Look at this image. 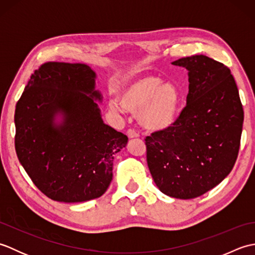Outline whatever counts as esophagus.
I'll return each mask as SVG.
<instances>
[{
    "label": "esophagus",
    "instance_id": "obj_1",
    "mask_svg": "<svg viewBox=\"0 0 255 255\" xmlns=\"http://www.w3.org/2000/svg\"><path fill=\"white\" fill-rule=\"evenodd\" d=\"M127 136L129 139H132V138H137L138 137V133L133 130V129H128L127 130Z\"/></svg>",
    "mask_w": 255,
    "mask_h": 255
}]
</instances>
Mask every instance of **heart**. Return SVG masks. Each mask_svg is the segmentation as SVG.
Returning <instances> with one entry per match:
<instances>
[{
	"label": "heart",
	"mask_w": 255,
	"mask_h": 255,
	"mask_svg": "<svg viewBox=\"0 0 255 255\" xmlns=\"http://www.w3.org/2000/svg\"><path fill=\"white\" fill-rule=\"evenodd\" d=\"M181 100V91L175 84L163 83L156 75H145L125 86L110 106L117 113H137L140 126L149 131H161L176 121Z\"/></svg>",
	"instance_id": "heart-1"
}]
</instances>
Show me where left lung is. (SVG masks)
Here are the masks:
<instances>
[{"instance_id": "left-lung-1", "label": "left lung", "mask_w": 255, "mask_h": 255, "mask_svg": "<svg viewBox=\"0 0 255 255\" xmlns=\"http://www.w3.org/2000/svg\"><path fill=\"white\" fill-rule=\"evenodd\" d=\"M172 64L188 70L186 106L171 127L145 137L147 163L162 193L191 199L231 172L245 115L236 81L224 63L195 55Z\"/></svg>"}]
</instances>
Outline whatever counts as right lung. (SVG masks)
Masks as SVG:
<instances>
[{
	"label": "right lung",
	"mask_w": 255,
	"mask_h": 255,
	"mask_svg": "<svg viewBox=\"0 0 255 255\" xmlns=\"http://www.w3.org/2000/svg\"><path fill=\"white\" fill-rule=\"evenodd\" d=\"M95 77L83 63L46 62L16 104V154L37 188L56 202L101 197L112 182L114 155L128 141L103 122Z\"/></svg>",
	"instance_id": "right-lung-1"
}]
</instances>
